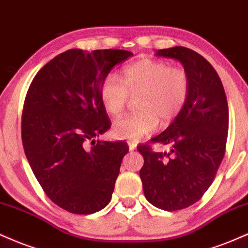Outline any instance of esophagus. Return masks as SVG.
<instances>
[{"label": "esophagus", "instance_id": "1", "mask_svg": "<svg viewBox=\"0 0 248 248\" xmlns=\"http://www.w3.org/2000/svg\"><path fill=\"white\" fill-rule=\"evenodd\" d=\"M127 145H129V150H130V151L136 150L137 142H135V141H127Z\"/></svg>", "mask_w": 248, "mask_h": 248}]
</instances>
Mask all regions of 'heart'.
Segmentation results:
<instances>
[{"label":"heart","instance_id":"obj_1","mask_svg":"<svg viewBox=\"0 0 248 248\" xmlns=\"http://www.w3.org/2000/svg\"><path fill=\"white\" fill-rule=\"evenodd\" d=\"M124 83L116 74L102 81L100 96L104 109L118 116L126 106L129 95L139 96L140 113L125 116L113 124L118 139L139 141L158 129L162 122L173 119L181 111L189 93V78L185 69L170 67L166 61L142 59L123 69Z\"/></svg>","mask_w":248,"mask_h":248}]
</instances>
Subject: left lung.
Masks as SVG:
<instances>
[{"mask_svg":"<svg viewBox=\"0 0 248 248\" xmlns=\"http://www.w3.org/2000/svg\"><path fill=\"white\" fill-rule=\"evenodd\" d=\"M155 55L182 63L189 93L170 126L151 139L170 144V153L137 147L144 156L139 175L151 204L176 211L196 203L214 181L225 152L229 108L222 81L202 55L183 46L159 49Z\"/></svg>","mask_w":248,"mask_h":248,"instance_id":"left-lung-1","label":"left lung"}]
</instances>
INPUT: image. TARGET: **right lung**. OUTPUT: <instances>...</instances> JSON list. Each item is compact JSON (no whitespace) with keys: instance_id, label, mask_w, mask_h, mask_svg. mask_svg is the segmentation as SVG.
I'll return each mask as SVG.
<instances>
[{"instance_id":"add662e5","label":"right lung","mask_w":248,"mask_h":248,"mask_svg":"<svg viewBox=\"0 0 248 248\" xmlns=\"http://www.w3.org/2000/svg\"><path fill=\"white\" fill-rule=\"evenodd\" d=\"M131 55L123 49H68L37 73L26 94V159L49 200L72 214H94L111 200L129 148L123 141L94 139L111 126L100 89L113 66Z\"/></svg>"}]
</instances>
